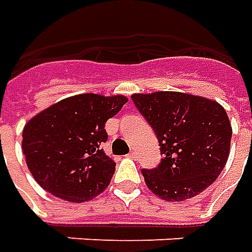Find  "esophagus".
<instances>
[{"mask_svg":"<svg viewBox=\"0 0 252 252\" xmlns=\"http://www.w3.org/2000/svg\"><path fill=\"white\" fill-rule=\"evenodd\" d=\"M127 157H129V158H133V159H134V158H137V153L131 150V151H130V153L127 154Z\"/></svg>","mask_w":252,"mask_h":252,"instance_id":"obj_1","label":"esophagus"}]
</instances>
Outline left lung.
<instances>
[{"label":"left lung","instance_id":"1","mask_svg":"<svg viewBox=\"0 0 252 252\" xmlns=\"http://www.w3.org/2000/svg\"><path fill=\"white\" fill-rule=\"evenodd\" d=\"M131 99L161 147L159 165L141 169L148 189L166 201L202 193L220 175L230 151L232 126L223 106L175 91L133 94Z\"/></svg>","mask_w":252,"mask_h":252}]
</instances>
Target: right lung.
<instances>
[{"instance_id":"right-lung-1","label":"right lung","mask_w":252,"mask_h":252,"mask_svg":"<svg viewBox=\"0 0 252 252\" xmlns=\"http://www.w3.org/2000/svg\"><path fill=\"white\" fill-rule=\"evenodd\" d=\"M127 102L123 95L80 94L62 99L30 119L22 148L35 182L45 191L72 202L105 190L115 163L101 150L105 123Z\"/></svg>"}]
</instances>
